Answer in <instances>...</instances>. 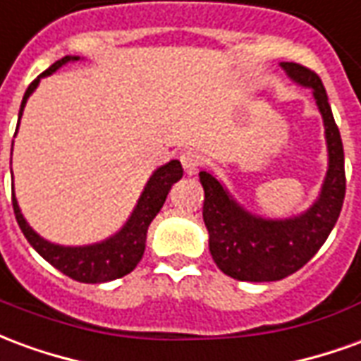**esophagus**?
Here are the masks:
<instances>
[{
	"label": "esophagus",
	"mask_w": 361,
	"mask_h": 361,
	"mask_svg": "<svg viewBox=\"0 0 361 361\" xmlns=\"http://www.w3.org/2000/svg\"><path fill=\"white\" fill-rule=\"evenodd\" d=\"M181 166H183V170H185V173H195L197 168H199V164H201V157L197 154V152H193V150H185V152H181Z\"/></svg>",
	"instance_id": "esophagus-1"
}]
</instances>
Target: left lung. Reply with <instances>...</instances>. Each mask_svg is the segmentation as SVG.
Listing matches in <instances>:
<instances>
[{
    "label": "left lung",
    "instance_id": "1",
    "mask_svg": "<svg viewBox=\"0 0 361 361\" xmlns=\"http://www.w3.org/2000/svg\"><path fill=\"white\" fill-rule=\"evenodd\" d=\"M280 67L290 81L311 90L323 118L329 164L317 199L310 209L288 219H267L247 211L214 173L199 172L209 250L220 271L235 280L272 282L302 269L331 234L346 193L341 133L323 82L313 71L292 61H282Z\"/></svg>",
    "mask_w": 361,
    "mask_h": 361
}]
</instances>
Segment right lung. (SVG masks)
<instances>
[{
  "mask_svg": "<svg viewBox=\"0 0 361 361\" xmlns=\"http://www.w3.org/2000/svg\"><path fill=\"white\" fill-rule=\"evenodd\" d=\"M75 61H81V58L79 56H66V58L58 59L42 75H38V79L30 82V87L27 89V92L23 96V102H20L19 123L23 110L27 106V100L35 92L36 87L40 85V79L56 73L59 67L67 66V63H75ZM17 131H19V126H17ZM181 176H183V168H181L180 160H170L166 164L158 166L149 178V181H147V185L142 189L141 197L135 204L133 212L126 220V224L110 238H106L102 242L89 243V245H61V243H54L42 238L23 216L19 201L15 197V188L11 183L13 211H15V219L19 222V228L23 230L28 243L50 265H54L58 271L67 274L69 279L79 280V282H87V284L110 282V280L121 279V276L129 274L137 267V263L141 261L150 222L160 212L166 197H168V191L176 181L180 180Z\"/></svg>",
  "mask_w": 361,
  "mask_h": 361,
  "instance_id": "1",
  "label": "right lung"
}]
</instances>
